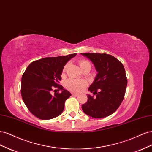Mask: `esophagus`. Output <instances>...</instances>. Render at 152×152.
<instances>
[{
	"label": "esophagus",
	"instance_id": "1",
	"mask_svg": "<svg viewBox=\"0 0 152 152\" xmlns=\"http://www.w3.org/2000/svg\"><path fill=\"white\" fill-rule=\"evenodd\" d=\"M72 96L77 97V96H78L79 94H76V93H72Z\"/></svg>",
	"mask_w": 152,
	"mask_h": 152
}]
</instances>
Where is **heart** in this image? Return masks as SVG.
I'll use <instances>...</instances> for the list:
<instances>
[{"mask_svg":"<svg viewBox=\"0 0 152 152\" xmlns=\"http://www.w3.org/2000/svg\"><path fill=\"white\" fill-rule=\"evenodd\" d=\"M79 65L82 70L87 67H90L91 65L90 62L86 60H81L79 61ZM67 66L64 67L63 69V72H64L66 70ZM88 83L86 81L84 80H76V79H70L66 81V86L67 90L74 92H79L83 90L86 86Z\"/></svg>","mask_w":152,"mask_h":152,"instance_id":"obj_1","label":"heart"}]
</instances>
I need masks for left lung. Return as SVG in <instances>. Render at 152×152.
I'll return each mask as SVG.
<instances>
[{
  "instance_id": "1",
  "label": "left lung",
  "mask_w": 152,
  "mask_h": 152,
  "mask_svg": "<svg viewBox=\"0 0 152 152\" xmlns=\"http://www.w3.org/2000/svg\"><path fill=\"white\" fill-rule=\"evenodd\" d=\"M89 58L98 72L88 90V101L81 106L85 114L95 118L113 113L124 100L127 85L125 69L120 61L106 53H81Z\"/></svg>"
}]
</instances>
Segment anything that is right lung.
Returning a JSON list of instances; mask_svg holds the SVG:
<instances>
[{"label": "right lung", "mask_w": 152, "mask_h": 152, "mask_svg": "<svg viewBox=\"0 0 152 152\" xmlns=\"http://www.w3.org/2000/svg\"><path fill=\"white\" fill-rule=\"evenodd\" d=\"M76 53L46 57L32 62L21 77V94L28 110L41 120L54 118L62 113L71 94L59 85L64 67ZM53 88L62 92L50 94Z\"/></svg>", "instance_id": "right-lung-1"}]
</instances>
